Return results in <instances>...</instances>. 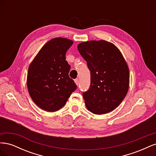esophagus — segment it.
I'll return each mask as SVG.
<instances>
[{
    "label": "esophagus",
    "mask_w": 156,
    "mask_h": 156,
    "mask_svg": "<svg viewBox=\"0 0 156 156\" xmlns=\"http://www.w3.org/2000/svg\"><path fill=\"white\" fill-rule=\"evenodd\" d=\"M74 81H75V83H76L77 85H78V84H79V80H78V79H75L74 80Z\"/></svg>",
    "instance_id": "esophagus-1"
}]
</instances>
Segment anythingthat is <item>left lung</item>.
Listing matches in <instances>:
<instances>
[{
    "mask_svg": "<svg viewBox=\"0 0 156 156\" xmlns=\"http://www.w3.org/2000/svg\"><path fill=\"white\" fill-rule=\"evenodd\" d=\"M78 51L90 71V85L83 93L88 109L108 113L119 106L129 88V72L119 49L105 40L79 44Z\"/></svg>",
    "mask_w": 156,
    "mask_h": 156,
    "instance_id": "obj_1",
    "label": "left lung"
}]
</instances>
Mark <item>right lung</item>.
Segmentation results:
<instances>
[{
  "instance_id": "add662e5",
  "label": "right lung",
  "mask_w": 156,
  "mask_h": 156,
  "mask_svg": "<svg viewBox=\"0 0 156 156\" xmlns=\"http://www.w3.org/2000/svg\"><path fill=\"white\" fill-rule=\"evenodd\" d=\"M72 40L56 37L46 43L30 64L27 88L32 100L42 109L55 112L63 107L76 84L69 77L66 53Z\"/></svg>"
}]
</instances>
